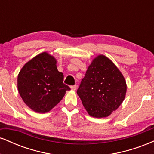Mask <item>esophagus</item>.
Segmentation results:
<instances>
[{"instance_id": "esophagus-1", "label": "esophagus", "mask_w": 154, "mask_h": 154, "mask_svg": "<svg viewBox=\"0 0 154 154\" xmlns=\"http://www.w3.org/2000/svg\"><path fill=\"white\" fill-rule=\"evenodd\" d=\"M71 89L72 91H76L77 90V85H75L71 86Z\"/></svg>"}]
</instances>
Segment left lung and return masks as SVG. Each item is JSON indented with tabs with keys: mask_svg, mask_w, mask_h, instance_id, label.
I'll use <instances>...</instances> for the list:
<instances>
[{
	"mask_svg": "<svg viewBox=\"0 0 154 154\" xmlns=\"http://www.w3.org/2000/svg\"><path fill=\"white\" fill-rule=\"evenodd\" d=\"M125 77L109 58L99 55L88 66L77 93L91 116L103 118L116 110L126 95Z\"/></svg>",
	"mask_w": 154,
	"mask_h": 154,
	"instance_id": "8db88e82",
	"label": "left lung"
}]
</instances>
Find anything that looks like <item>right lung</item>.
Here are the masks:
<instances>
[{
	"instance_id": "obj_1",
	"label": "right lung",
	"mask_w": 154,
	"mask_h": 154,
	"mask_svg": "<svg viewBox=\"0 0 154 154\" xmlns=\"http://www.w3.org/2000/svg\"><path fill=\"white\" fill-rule=\"evenodd\" d=\"M56 59L47 52L35 56L19 72L17 87L23 101L32 110L46 113L61 101L70 88L63 84Z\"/></svg>"
}]
</instances>
